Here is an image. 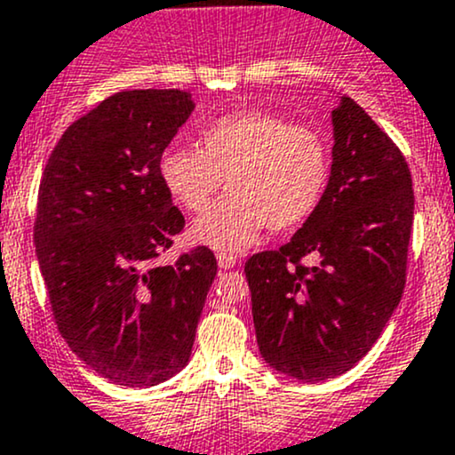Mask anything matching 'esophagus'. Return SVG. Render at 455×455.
<instances>
[{
  "label": "esophagus",
  "mask_w": 455,
  "mask_h": 455,
  "mask_svg": "<svg viewBox=\"0 0 455 455\" xmlns=\"http://www.w3.org/2000/svg\"><path fill=\"white\" fill-rule=\"evenodd\" d=\"M235 264H237V257H233L231 252H218V266L222 267V270H231Z\"/></svg>",
  "instance_id": "1"
}]
</instances>
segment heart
<instances>
[{
	"instance_id": "heart-1",
	"label": "heart",
	"mask_w": 455,
	"mask_h": 455,
	"mask_svg": "<svg viewBox=\"0 0 455 455\" xmlns=\"http://www.w3.org/2000/svg\"><path fill=\"white\" fill-rule=\"evenodd\" d=\"M329 170L318 132L266 111L222 115L200 131V150L170 146L159 159L161 183L188 212H203L227 179L231 194L191 224V240L222 252L243 251L266 227L291 231L307 222Z\"/></svg>"
}]
</instances>
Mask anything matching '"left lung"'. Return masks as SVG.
Wrapping results in <instances>:
<instances>
[{"mask_svg": "<svg viewBox=\"0 0 455 455\" xmlns=\"http://www.w3.org/2000/svg\"><path fill=\"white\" fill-rule=\"evenodd\" d=\"M331 111V172L312 218L243 266L264 362L291 379L351 371L388 324L405 285L412 176L399 148L347 95ZM312 256L316 264L303 267Z\"/></svg>", "mask_w": 455, "mask_h": 455, "instance_id": "obj_1", "label": "left lung"}]
</instances>
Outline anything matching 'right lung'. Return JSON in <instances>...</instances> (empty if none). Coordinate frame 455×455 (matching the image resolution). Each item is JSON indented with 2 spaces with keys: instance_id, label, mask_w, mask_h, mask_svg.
Returning a JSON list of instances; mask_svg holds the SVG:
<instances>
[{
  "instance_id": "add662e5",
  "label": "right lung",
  "mask_w": 455,
  "mask_h": 455,
  "mask_svg": "<svg viewBox=\"0 0 455 455\" xmlns=\"http://www.w3.org/2000/svg\"><path fill=\"white\" fill-rule=\"evenodd\" d=\"M196 108L179 89L115 93L71 124L38 188L35 243L59 331L98 375L148 388L188 366L218 264L156 266L185 218L159 159Z\"/></svg>"
}]
</instances>
